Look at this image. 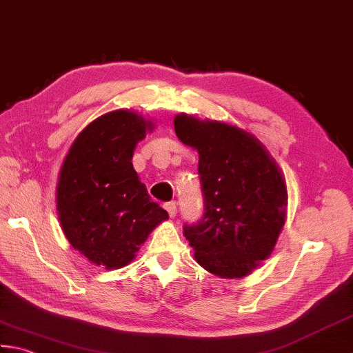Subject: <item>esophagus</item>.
<instances>
[{"instance_id":"esophagus-1","label":"esophagus","mask_w":353,"mask_h":353,"mask_svg":"<svg viewBox=\"0 0 353 353\" xmlns=\"http://www.w3.org/2000/svg\"><path fill=\"white\" fill-rule=\"evenodd\" d=\"M164 209L168 210V214L170 218H174L176 215V203L175 201H170V203H165L164 204Z\"/></svg>"}]
</instances>
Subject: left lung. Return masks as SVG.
I'll use <instances>...</instances> for the list:
<instances>
[{
    "label": "left lung",
    "mask_w": 353,
    "mask_h": 353,
    "mask_svg": "<svg viewBox=\"0 0 353 353\" xmlns=\"http://www.w3.org/2000/svg\"><path fill=\"white\" fill-rule=\"evenodd\" d=\"M179 141L198 150L204 214L184 224L196 263L221 278H243L274 250L285 221L288 188L275 159L249 132L185 114Z\"/></svg>",
    "instance_id": "8db88e82"
}]
</instances>
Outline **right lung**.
<instances>
[{"label": "right lung", "instance_id": "obj_1", "mask_svg": "<svg viewBox=\"0 0 353 353\" xmlns=\"http://www.w3.org/2000/svg\"><path fill=\"white\" fill-rule=\"evenodd\" d=\"M149 119L130 110L97 118L73 141L59 172L57 210L73 249L97 265H128L149 234L168 219L132 164Z\"/></svg>", "mask_w": 353, "mask_h": 353}]
</instances>
